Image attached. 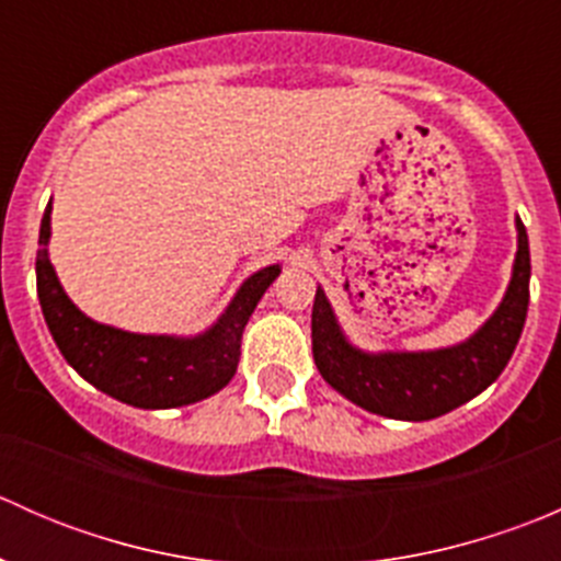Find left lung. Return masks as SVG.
Segmentation results:
<instances>
[{
	"instance_id": "8db88e82",
	"label": "left lung",
	"mask_w": 561,
	"mask_h": 561,
	"mask_svg": "<svg viewBox=\"0 0 561 561\" xmlns=\"http://www.w3.org/2000/svg\"><path fill=\"white\" fill-rule=\"evenodd\" d=\"M516 228L518 254L505 301L472 339L458 347L437 353H360L350 347L339 331L325 293L317 290L312 353L322 380L353 404L396 421H432L489 388L511 360L529 307V239L522 219Z\"/></svg>"
}]
</instances>
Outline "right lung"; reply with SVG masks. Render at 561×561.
Wrapping results in <instances>:
<instances>
[{
  "label": "right lung",
  "instance_id": "obj_1",
  "mask_svg": "<svg viewBox=\"0 0 561 561\" xmlns=\"http://www.w3.org/2000/svg\"><path fill=\"white\" fill-rule=\"evenodd\" d=\"M50 203L39 222L37 296L48 331L67 364L113 399L144 410L192 404L228 386L241 355V336L260 296L279 276V265L257 271L236 293L217 325L195 339L140 336L89 320L65 296L48 260Z\"/></svg>",
  "mask_w": 561,
  "mask_h": 561
}]
</instances>
